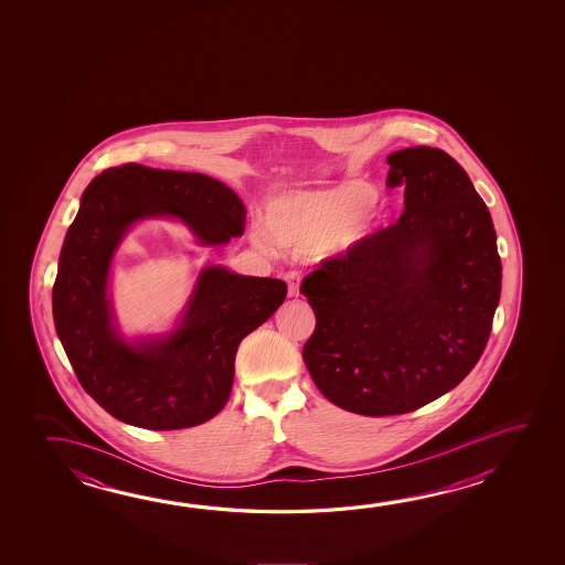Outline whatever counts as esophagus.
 I'll list each match as a JSON object with an SVG mask.
<instances>
[{
    "label": "esophagus",
    "mask_w": 565,
    "mask_h": 565,
    "mask_svg": "<svg viewBox=\"0 0 565 565\" xmlns=\"http://www.w3.org/2000/svg\"><path fill=\"white\" fill-rule=\"evenodd\" d=\"M287 296L299 297V274L297 271H287Z\"/></svg>",
    "instance_id": "obj_1"
}]
</instances>
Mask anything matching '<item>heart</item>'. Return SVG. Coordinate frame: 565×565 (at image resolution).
<instances>
[{
  "instance_id": "obj_1",
  "label": "heart",
  "mask_w": 565,
  "mask_h": 565,
  "mask_svg": "<svg viewBox=\"0 0 565 565\" xmlns=\"http://www.w3.org/2000/svg\"><path fill=\"white\" fill-rule=\"evenodd\" d=\"M374 196V186L362 181L281 193L266 204L264 228L271 241L286 248H319L324 256L349 254L382 224L384 209ZM258 238L264 241L262 232Z\"/></svg>"
}]
</instances>
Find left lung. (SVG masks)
Masks as SVG:
<instances>
[{
  "mask_svg": "<svg viewBox=\"0 0 565 565\" xmlns=\"http://www.w3.org/2000/svg\"><path fill=\"white\" fill-rule=\"evenodd\" d=\"M406 183L398 223L301 284L315 331L303 361L334 406L396 416L444 396L489 341L500 299L497 232L471 179L441 149L390 153Z\"/></svg>",
  "mask_w": 565,
  "mask_h": 565,
  "instance_id": "1",
  "label": "left lung"
}]
</instances>
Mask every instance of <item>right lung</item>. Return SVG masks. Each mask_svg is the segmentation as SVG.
<instances>
[{
    "label": "right lung",
    "instance_id": "obj_1",
    "mask_svg": "<svg viewBox=\"0 0 565 565\" xmlns=\"http://www.w3.org/2000/svg\"><path fill=\"white\" fill-rule=\"evenodd\" d=\"M173 218L199 246L244 234L241 196L213 177L128 163L96 177L68 226L53 286V319L81 386L110 416L143 429L209 422L231 396L238 344L276 313L286 281L199 271L175 329L126 339L111 309V262L131 226Z\"/></svg>",
    "mask_w": 565,
    "mask_h": 565
}]
</instances>
